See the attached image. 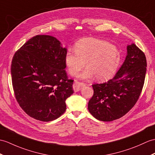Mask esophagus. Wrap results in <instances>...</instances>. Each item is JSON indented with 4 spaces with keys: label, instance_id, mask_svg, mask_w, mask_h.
<instances>
[{
    "label": "esophagus",
    "instance_id": "1",
    "mask_svg": "<svg viewBox=\"0 0 155 155\" xmlns=\"http://www.w3.org/2000/svg\"><path fill=\"white\" fill-rule=\"evenodd\" d=\"M83 86H84V84L82 83V82H75L73 85V90L75 92L80 91Z\"/></svg>",
    "mask_w": 155,
    "mask_h": 155
}]
</instances>
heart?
Returning a JSON list of instances; mask_svg holds the SVG:
<instances>
[{"label": "heart", "mask_w": 155, "mask_h": 155, "mask_svg": "<svg viewBox=\"0 0 155 155\" xmlns=\"http://www.w3.org/2000/svg\"><path fill=\"white\" fill-rule=\"evenodd\" d=\"M75 52L69 50L65 55V64L72 76H77L85 66L87 68L80 77L105 81L116 74L121 62L119 49L108 42L93 38H82L74 45Z\"/></svg>", "instance_id": "b5f03b06"}]
</instances>
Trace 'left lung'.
I'll return each instance as SVG.
<instances>
[{"mask_svg":"<svg viewBox=\"0 0 155 155\" xmlns=\"http://www.w3.org/2000/svg\"><path fill=\"white\" fill-rule=\"evenodd\" d=\"M145 54L134 44L127 46L124 63L112 79L92 85L94 94L88 109L96 119L111 121L123 117L134 106L145 78Z\"/></svg>","mask_w":155,"mask_h":155,"instance_id":"obj_1","label":"left lung"}]
</instances>
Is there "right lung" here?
I'll list each match as a JSON object with an SVG mask.
<instances>
[{
	"label": "right lung",
	"mask_w": 155,
	"mask_h": 155,
	"mask_svg": "<svg viewBox=\"0 0 155 155\" xmlns=\"http://www.w3.org/2000/svg\"><path fill=\"white\" fill-rule=\"evenodd\" d=\"M67 52L56 38L38 35L14 54L11 64L14 94L29 116L50 121L65 111L66 100L73 94V81L65 71Z\"/></svg>",
	"instance_id": "add662e5"
}]
</instances>
